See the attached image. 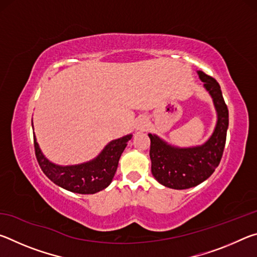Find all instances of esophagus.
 <instances>
[{
    "instance_id": "1",
    "label": "esophagus",
    "mask_w": 257,
    "mask_h": 257,
    "mask_svg": "<svg viewBox=\"0 0 257 257\" xmlns=\"http://www.w3.org/2000/svg\"><path fill=\"white\" fill-rule=\"evenodd\" d=\"M141 128H144V125H141Z\"/></svg>"
}]
</instances>
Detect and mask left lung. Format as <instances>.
<instances>
[{
  "mask_svg": "<svg viewBox=\"0 0 257 257\" xmlns=\"http://www.w3.org/2000/svg\"><path fill=\"white\" fill-rule=\"evenodd\" d=\"M198 75L211 94L217 112V122L212 137L202 146L176 149L155 135L149 134L152 173L160 184L169 188L188 189L206 180L220 164L224 151L229 125L228 106L219 82L203 71H198Z\"/></svg>",
  "mask_w": 257,
  "mask_h": 257,
  "instance_id": "obj_1",
  "label": "left lung"
}]
</instances>
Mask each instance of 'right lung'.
<instances>
[{
    "label": "right lung",
    "mask_w": 257,
    "mask_h": 257,
    "mask_svg": "<svg viewBox=\"0 0 257 257\" xmlns=\"http://www.w3.org/2000/svg\"><path fill=\"white\" fill-rule=\"evenodd\" d=\"M132 135L111 142L92 162L71 167H59L47 161L34 137L35 155L42 171L51 181L78 194H95L111 184L119 159Z\"/></svg>",
    "instance_id": "obj_1"
}]
</instances>
